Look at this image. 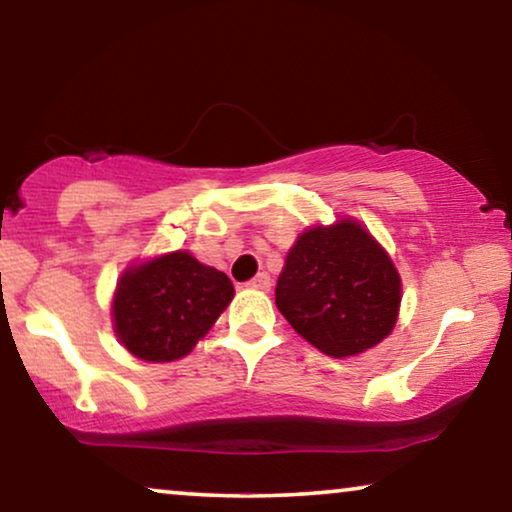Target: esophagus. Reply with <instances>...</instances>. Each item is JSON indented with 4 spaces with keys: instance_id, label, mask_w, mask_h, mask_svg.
Returning a JSON list of instances; mask_svg holds the SVG:
<instances>
[{
    "instance_id": "1",
    "label": "esophagus",
    "mask_w": 512,
    "mask_h": 512,
    "mask_svg": "<svg viewBox=\"0 0 512 512\" xmlns=\"http://www.w3.org/2000/svg\"><path fill=\"white\" fill-rule=\"evenodd\" d=\"M245 285H248V288H252V290L267 292V290H271V278H269V274H264V271H262V274H257L255 278H252V281H248Z\"/></svg>"
}]
</instances>
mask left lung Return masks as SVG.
<instances>
[{
    "mask_svg": "<svg viewBox=\"0 0 512 512\" xmlns=\"http://www.w3.org/2000/svg\"><path fill=\"white\" fill-rule=\"evenodd\" d=\"M403 281L381 243L353 217L297 236L276 283V306L297 335L332 358L391 335Z\"/></svg>",
    "mask_w": 512,
    "mask_h": 512,
    "instance_id": "left-lung-1",
    "label": "left lung"
}]
</instances>
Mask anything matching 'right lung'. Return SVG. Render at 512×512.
Listing matches in <instances>:
<instances>
[{
	"mask_svg": "<svg viewBox=\"0 0 512 512\" xmlns=\"http://www.w3.org/2000/svg\"><path fill=\"white\" fill-rule=\"evenodd\" d=\"M234 299L224 271L175 250L131 264L117 281L112 325L128 353L147 363L185 358Z\"/></svg>",
	"mask_w": 512,
	"mask_h": 512,
	"instance_id": "1",
	"label": "right lung"
}]
</instances>
